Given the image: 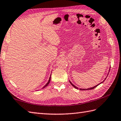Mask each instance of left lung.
<instances>
[{
  "instance_id": "left-lung-1",
  "label": "left lung",
  "mask_w": 121,
  "mask_h": 121,
  "mask_svg": "<svg viewBox=\"0 0 121 121\" xmlns=\"http://www.w3.org/2000/svg\"><path fill=\"white\" fill-rule=\"evenodd\" d=\"M109 70H110V69H109ZM109 74V73H108ZM106 79H104V80H106ZM103 81V82H104ZM103 82H101L100 83H99V84H98V85H96V86H94V87H91V88H87V89H82V88H80V90H82V91H84V90H93V89H94V88H95L96 87H97V86L98 85H99V84H101V83H103ZM69 82L70 83V84L72 85V86H73L74 87V88H76V89H79V88H78V87H77V86H75V85H74L73 84H72V83L70 82V81H69Z\"/></svg>"
}]
</instances>
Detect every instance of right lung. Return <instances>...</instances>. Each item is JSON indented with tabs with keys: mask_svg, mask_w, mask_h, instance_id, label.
<instances>
[{
	"mask_svg": "<svg viewBox=\"0 0 121 121\" xmlns=\"http://www.w3.org/2000/svg\"><path fill=\"white\" fill-rule=\"evenodd\" d=\"M51 74L50 75V78H49V81H48V83H47V84H45L44 86L43 87V88H44V87H46V86H47L48 85V84H49V83L50 82V81H51Z\"/></svg>",
	"mask_w": 121,
	"mask_h": 121,
	"instance_id": "obj_1",
	"label": "right lung"
}]
</instances>
